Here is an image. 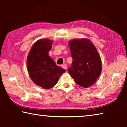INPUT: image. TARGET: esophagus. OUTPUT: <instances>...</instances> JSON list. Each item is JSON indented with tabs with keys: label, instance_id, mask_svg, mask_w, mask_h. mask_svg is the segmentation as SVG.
<instances>
[{
	"label": "esophagus",
	"instance_id": "1",
	"mask_svg": "<svg viewBox=\"0 0 127 127\" xmlns=\"http://www.w3.org/2000/svg\"><path fill=\"white\" fill-rule=\"evenodd\" d=\"M62 66V68L64 69H67V65H66V64H63Z\"/></svg>",
	"mask_w": 127,
	"mask_h": 127
}]
</instances>
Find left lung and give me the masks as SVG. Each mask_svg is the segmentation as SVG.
I'll list each match as a JSON object with an SVG mask.
<instances>
[{"instance_id":"obj_1","label":"left lung","mask_w":127,"mask_h":127,"mask_svg":"<svg viewBox=\"0 0 127 127\" xmlns=\"http://www.w3.org/2000/svg\"><path fill=\"white\" fill-rule=\"evenodd\" d=\"M73 59L68 71L77 84L84 88L93 85L102 70L101 60L91 40L82 38L69 41Z\"/></svg>"}]
</instances>
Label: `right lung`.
I'll return each instance as SVG.
<instances>
[{
	"mask_svg": "<svg viewBox=\"0 0 127 127\" xmlns=\"http://www.w3.org/2000/svg\"><path fill=\"white\" fill-rule=\"evenodd\" d=\"M53 41L42 38L34 43L27 59V68L34 83L43 89H49L57 84L60 77L65 72L56 65L49 55Z\"/></svg>",
	"mask_w": 127,
	"mask_h": 127,
	"instance_id": "add662e5",
	"label": "right lung"
}]
</instances>
